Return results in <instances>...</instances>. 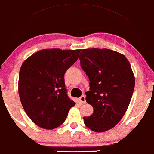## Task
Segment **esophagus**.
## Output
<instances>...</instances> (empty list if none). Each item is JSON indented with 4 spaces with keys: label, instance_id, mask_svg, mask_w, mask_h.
Segmentation results:
<instances>
[{
    "label": "esophagus",
    "instance_id": "1",
    "mask_svg": "<svg viewBox=\"0 0 154 154\" xmlns=\"http://www.w3.org/2000/svg\"><path fill=\"white\" fill-rule=\"evenodd\" d=\"M79 102H80L81 104H85L86 103V100H85V97L82 95L79 97Z\"/></svg>",
    "mask_w": 154,
    "mask_h": 154
}]
</instances>
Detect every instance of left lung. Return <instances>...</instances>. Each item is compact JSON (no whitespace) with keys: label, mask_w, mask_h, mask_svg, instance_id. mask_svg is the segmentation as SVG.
<instances>
[{"label":"left lung","mask_w":154,"mask_h":154,"mask_svg":"<svg viewBox=\"0 0 154 154\" xmlns=\"http://www.w3.org/2000/svg\"><path fill=\"white\" fill-rule=\"evenodd\" d=\"M80 65L88 76L89 91L86 102L94 112L84 116V123L95 132H104L115 126L131 102L135 77L129 60L124 54L109 49H83Z\"/></svg>","instance_id":"left-lung-1"}]
</instances>
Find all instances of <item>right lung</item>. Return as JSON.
Segmentation results:
<instances>
[{
  "label": "right lung",
  "instance_id": "1",
  "mask_svg": "<svg viewBox=\"0 0 154 154\" xmlns=\"http://www.w3.org/2000/svg\"><path fill=\"white\" fill-rule=\"evenodd\" d=\"M80 50L45 49L23 63L18 93L25 113L36 125L53 129L63 124L75 102L69 98L64 75Z\"/></svg>",
  "mask_w": 154,
  "mask_h": 154
}]
</instances>
